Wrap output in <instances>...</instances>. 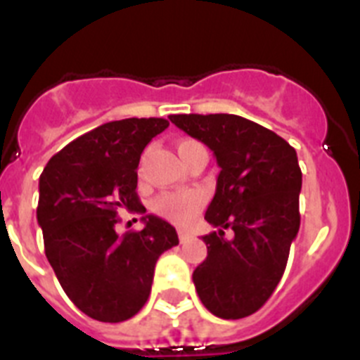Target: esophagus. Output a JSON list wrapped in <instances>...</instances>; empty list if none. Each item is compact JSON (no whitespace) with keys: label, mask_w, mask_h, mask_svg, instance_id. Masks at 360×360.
Listing matches in <instances>:
<instances>
[{"label":"esophagus","mask_w":360,"mask_h":360,"mask_svg":"<svg viewBox=\"0 0 360 360\" xmlns=\"http://www.w3.org/2000/svg\"><path fill=\"white\" fill-rule=\"evenodd\" d=\"M178 238H180V241H182V243H189V241L193 240V236H191L189 232H186V231H178Z\"/></svg>","instance_id":"obj_1"}]
</instances>
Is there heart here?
Wrapping results in <instances>:
<instances>
[{
    "label": "heart",
    "instance_id": "b5f03b06",
    "mask_svg": "<svg viewBox=\"0 0 360 360\" xmlns=\"http://www.w3.org/2000/svg\"><path fill=\"white\" fill-rule=\"evenodd\" d=\"M196 144L198 142L195 141H182L178 144V153L182 155ZM202 205L203 196L198 191H174V193H165L157 200L155 211L174 224H187L200 211Z\"/></svg>",
    "mask_w": 360,
    "mask_h": 360
}]
</instances>
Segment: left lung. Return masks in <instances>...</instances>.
I'll return each instance as SVG.
<instances>
[{
    "instance_id": "8db88e82",
    "label": "left lung",
    "mask_w": 360,
    "mask_h": 360,
    "mask_svg": "<svg viewBox=\"0 0 360 360\" xmlns=\"http://www.w3.org/2000/svg\"><path fill=\"white\" fill-rule=\"evenodd\" d=\"M207 146L219 165L205 212L218 232L203 236L207 257L193 272L200 301L221 319H241L269 301L297 236L301 169L295 149L274 131L229 113L171 115ZM224 228L235 236L224 238Z\"/></svg>"
}]
</instances>
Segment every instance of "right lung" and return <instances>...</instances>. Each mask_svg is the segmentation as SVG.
Wrapping results in <instances>:
<instances>
[{"label":"right lung","instance_id":"1","mask_svg":"<svg viewBox=\"0 0 360 360\" xmlns=\"http://www.w3.org/2000/svg\"><path fill=\"white\" fill-rule=\"evenodd\" d=\"M165 119L106 122L56 153L39 178L37 224L44 254L72 303L91 319L122 323L141 311L162 252L178 245L171 224L142 216L144 229L119 236V212L144 214L136 167Z\"/></svg>","mask_w":360,"mask_h":360}]
</instances>
